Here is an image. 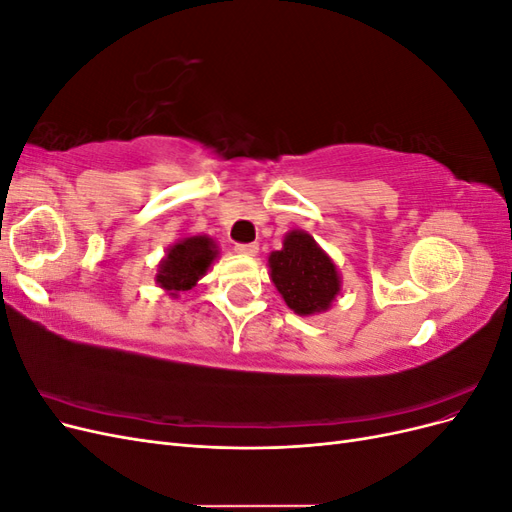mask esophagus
<instances>
[{"label": "esophagus", "instance_id": "34e87169", "mask_svg": "<svg viewBox=\"0 0 512 512\" xmlns=\"http://www.w3.org/2000/svg\"><path fill=\"white\" fill-rule=\"evenodd\" d=\"M235 252L243 256H256L258 254V243H237Z\"/></svg>", "mask_w": 512, "mask_h": 512}]
</instances>
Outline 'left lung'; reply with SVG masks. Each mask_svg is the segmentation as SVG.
Masks as SVG:
<instances>
[{
	"instance_id": "left-lung-1",
	"label": "left lung",
	"mask_w": 512,
	"mask_h": 512,
	"mask_svg": "<svg viewBox=\"0 0 512 512\" xmlns=\"http://www.w3.org/2000/svg\"><path fill=\"white\" fill-rule=\"evenodd\" d=\"M271 280L286 305L299 316L327 312L342 290L335 262L305 230H290L284 247L269 256Z\"/></svg>"
}]
</instances>
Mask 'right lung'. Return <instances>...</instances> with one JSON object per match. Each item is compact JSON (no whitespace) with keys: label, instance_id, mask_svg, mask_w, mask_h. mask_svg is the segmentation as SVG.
I'll return each instance as SVG.
<instances>
[{"label":"right lung","instance_id":"right-lung-1","mask_svg":"<svg viewBox=\"0 0 512 512\" xmlns=\"http://www.w3.org/2000/svg\"><path fill=\"white\" fill-rule=\"evenodd\" d=\"M215 258H218V245L211 237H185L168 247L166 256L158 265L156 282L170 297H179V292L196 286Z\"/></svg>","mask_w":512,"mask_h":512}]
</instances>
